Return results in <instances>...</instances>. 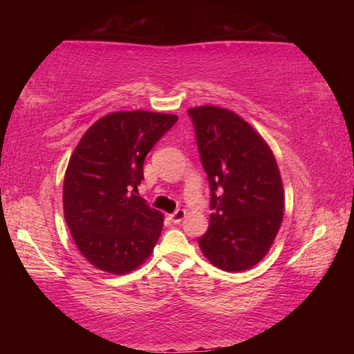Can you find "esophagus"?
<instances>
[{"instance_id":"1","label":"esophagus","mask_w":354,"mask_h":354,"mask_svg":"<svg viewBox=\"0 0 354 354\" xmlns=\"http://www.w3.org/2000/svg\"><path fill=\"white\" fill-rule=\"evenodd\" d=\"M184 217H185L184 209H178V211H175V212L170 215V218H171L173 223H181V221L184 220Z\"/></svg>"}]
</instances>
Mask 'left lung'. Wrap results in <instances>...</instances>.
<instances>
[{
    "label": "left lung",
    "instance_id": "obj_1",
    "mask_svg": "<svg viewBox=\"0 0 354 354\" xmlns=\"http://www.w3.org/2000/svg\"><path fill=\"white\" fill-rule=\"evenodd\" d=\"M189 113L214 209L198 245L220 270H248L266 257L283 223L284 189L277 159L236 112L206 104L190 107Z\"/></svg>",
    "mask_w": 354,
    "mask_h": 354
}]
</instances>
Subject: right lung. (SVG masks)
Listing matches in <instances>:
<instances>
[{
  "instance_id": "right-lung-1",
  "label": "right lung",
  "mask_w": 354,
  "mask_h": 354,
  "mask_svg": "<svg viewBox=\"0 0 354 354\" xmlns=\"http://www.w3.org/2000/svg\"><path fill=\"white\" fill-rule=\"evenodd\" d=\"M176 120L175 113L142 109L107 113L71 154L64 217L76 248L98 270L127 274L151 256L164 214L137 195V185L145 156Z\"/></svg>"
}]
</instances>
